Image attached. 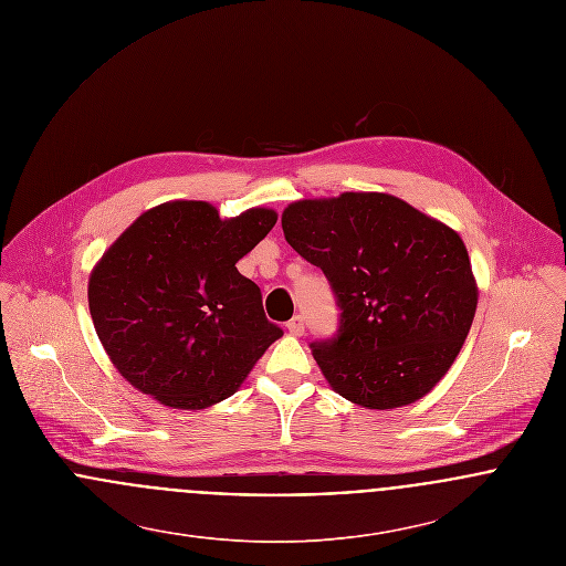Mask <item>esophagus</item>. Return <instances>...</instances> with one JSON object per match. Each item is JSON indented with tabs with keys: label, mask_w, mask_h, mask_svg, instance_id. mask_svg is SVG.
Returning <instances> with one entry per match:
<instances>
[{
	"label": "esophagus",
	"mask_w": 566,
	"mask_h": 566,
	"mask_svg": "<svg viewBox=\"0 0 566 566\" xmlns=\"http://www.w3.org/2000/svg\"><path fill=\"white\" fill-rule=\"evenodd\" d=\"M287 331L292 333V335H303L305 333V321H303V316H294L290 323H287Z\"/></svg>",
	"instance_id": "1"
}]
</instances>
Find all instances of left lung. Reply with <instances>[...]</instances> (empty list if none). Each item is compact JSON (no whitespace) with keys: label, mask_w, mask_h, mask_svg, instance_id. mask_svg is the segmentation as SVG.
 <instances>
[{"label":"left lung","mask_w":566,"mask_h":566,"mask_svg":"<svg viewBox=\"0 0 566 566\" xmlns=\"http://www.w3.org/2000/svg\"><path fill=\"white\" fill-rule=\"evenodd\" d=\"M287 243L328 279L342 324L314 342L328 386L350 403H416L453 366L478 310L469 250L451 227L381 191L285 207Z\"/></svg>","instance_id":"1"}]
</instances>
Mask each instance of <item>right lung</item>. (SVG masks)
<instances>
[{"mask_svg": "<svg viewBox=\"0 0 566 566\" xmlns=\"http://www.w3.org/2000/svg\"><path fill=\"white\" fill-rule=\"evenodd\" d=\"M276 218L252 207L222 220L209 202L171 200L144 211L106 248L88 276V312L133 388L174 409L235 395L283 335L235 265Z\"/></svg>", "mask_w": 566, "mask_h": 566, "instance_id": "obj_1", "label": "right lung"}]
</instances>
